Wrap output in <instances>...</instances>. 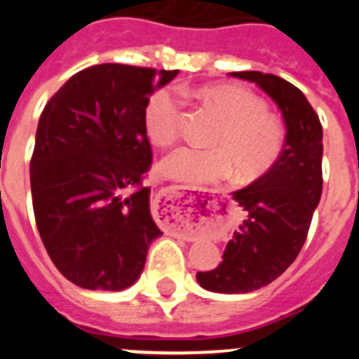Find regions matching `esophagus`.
Masks as SVG:
<instances>
[{"mask_svg":"<svg viewBox=\"0 0 359 359\" xmlns=\"http://www.w3.org/2000/svg\"><path fill=\"white\" fill-rule=\"evenodd\" d=\"M165 192H169V194H170V192H172V194H180V192H177L176 189H167V190H165Z\"/></svg>","mask_w":359,"mask_h":359,"instance_id":"obj_1","label":"esophagus"}]
</instances>
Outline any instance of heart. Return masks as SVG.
I'll return each mask as SVG.
<instances>
[{"label": "heart", "instance_id": "heart-1", "mask_svg": "<svg viewBox=\"0 0 359 359\" xmlns=\"http://www.w3.org/2000/svg\"><path fill=\"white\" fill-rule=\"evenodd\" d=\"M224 126L214 136L215 149L183 145L163 158L160 169L170 180L189 185H207L237 177L252 182L278 161L286 142L284 128L268 113L264 100L239 86H207L198 91ZM183 102L174 90L163 88L149 97L144 129L154 145L172 144L180 135Z\"/></svg>", "mask_w": 359, "mask_h": 359}]
</instances>
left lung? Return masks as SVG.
I'll return each mask as SVG.
<instances>
[{"label": "left lung", "mask_w": 359, "mask_h": 359, "mask_svg": "<svg viewBox=\"0 0 359 359\" xmlns=\"http://www.w3.org/2000/svg\"><path fill=\"white\" fill-rule=\"evenodd\" d=\"M273 98L286 123L277 163L246 189L233 192L248 217L233 231L223 262L196 275L214 293H250L280 277L306 243L322 196V123L306 95L284 79L261 72H233Z\"/></svg>", "instance_id": "obj_1"}]
</instances>
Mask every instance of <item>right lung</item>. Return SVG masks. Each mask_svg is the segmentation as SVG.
Wrapping results in <instances>:
<instances>
[{
    "instance_id": "right-lung-1",
    "label": "right lung",
    "mask_w": 359,
    "mask_h": 359,
    "mask_svg": "<svg viewBox=\"0 0 359 359\" xmlns=\"http://www.w3.org/2000/svg\"><path fill=\"white\" fill-rule=\"evenodd\" d=\"M177 69L97 65L75 73L41 113L30 160L34 215L55 268L84 290L122 291L163 231L144 176V109Z\"/></svg>"
}]
</instances>
